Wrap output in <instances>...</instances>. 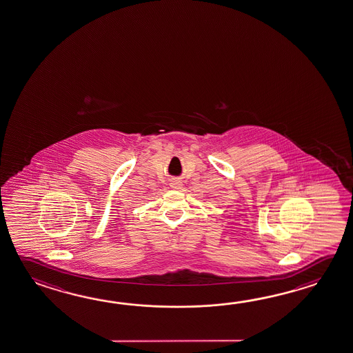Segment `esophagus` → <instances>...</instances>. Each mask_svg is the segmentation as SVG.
I'll list each match as a JSON object with an SVG mask.
<instances>
[{
  "label": "esophagus",
  "instance_id": "34e87169",
  "mask_svg": "<svg viewBox=\"0 0 353 353\" xmlns=\"http://www.w3.org/2000/svg\"><path fill=\"white\" fill-rule=\"evenodd\" d=\"M170 186L172 190H181L182 188V182L179 180H173L171 181V183H170Z\"/></svg>",
  "mask_w": 353,
  "mask_h": 353
}]
</instances>
